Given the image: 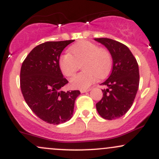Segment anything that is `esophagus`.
<instances>
[{
  "mask_svg": "<svg viewBox=\"0 0 159 159\" xmlns=\"http://www.w3.org/2000/svg\"><path fill=\"white\" fill-rule=\"evenodd\" d=\"M81 91V93H86V92H89V91H90V89L89 88V89H86V90H80Z\"/></svg>",
  "mask_w": 159,
  "mask_h": 159,
  "instance_id": "esophagus-1",
  "label": "esophagus"
}]
</instances>
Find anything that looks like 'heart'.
Here are the masks:
<instances>
[{
  "label": "heart",
  "instance_id": "heart-1",
  "mask_svg": "<svg viewBox=\"0 0 159 159\" xmlns=\"http://www.w3.org/2000/svg\"><path fill=\"white\" fill-rule=\"evenodd\" d=\"M84 62L80 72L70 79L72 87L85 90L98 80L105 77L111 68V56L106 49L90 41H81L69 48V53L60 56L58 65L62 73L66 76L72 75Z\"/></svg>",
  "mask_w": 159,
  "mask_h": 159
}]
</instances>
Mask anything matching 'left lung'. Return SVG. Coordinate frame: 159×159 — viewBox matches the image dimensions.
I'll list each match as a JSON object with an SVG mask.
<instances>
[{"mask_svg": "<svg viewBox=\"0 0 159 159\" xmlns=\"http://www.w3.org/2000/svg\"><path fill=\"white\" fill-rule=\"evenodd\" d=\"M110 52L113 68L108 78L101 84L103 97L96 104L98 114L105 120H114L126 114L132 107L139 87V68L136 59L126 45L114 39L97 38Z\"/></svg>", "mask_w": 159, "mask_h": 159, "instance_id": "8db88e82", "label": "left lung"}]
</instances>
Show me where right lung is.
<instances>
[{
  "mask_svg": "<svg viewBox=\"0 0 159 159\" xmlns=\"http://www.w3.org/2000/svg\"><path fill=\"white\" fill-rule=\"evenodd\" d=\"M74 39L46 42L35 47L24 61L20 85L24 98L33 112L46 123L58 125L73 115L79 90L64 92L68 83L58 65L62 52Z\"/></svg>",
  "mask_w": 159,
  "mask_h": 159,
  "instance_id": "right-lung-1",
  "label": "right lung"
}]
</instances>
